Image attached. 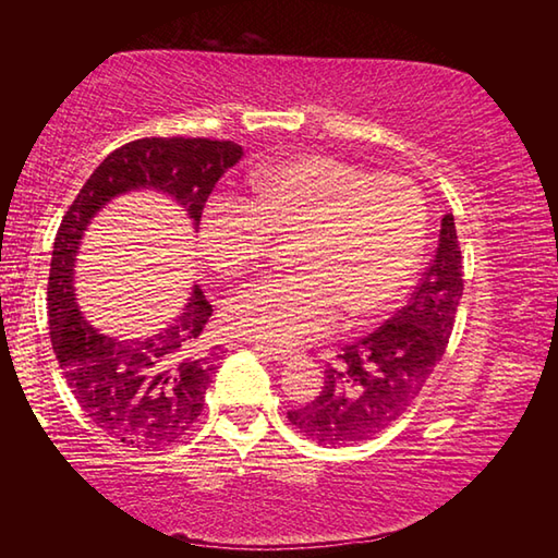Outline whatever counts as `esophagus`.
Returning <instances> with one entry per match:
<instances>
[{
    "instance_id": "1",
    "label": "esophagus",
    "mask_w": 558,
    "mask_h": 558,
    "mask_svg": "<svg viewBox=\"0 0 558 558\" xmlns=\"http://www.w3.org/2000/svg\"><path fill=\"white\" fill-rule=\"evenodd\" d=\"M256 349L263 356H268L278 364H288V362H292V359H298V352H290V349H278V347H268V344H256Z\"/></svg>"
}]
</instances>
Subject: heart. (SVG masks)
I'll use <instances>...</instances> for the list:
<instances>
[{
	"mask_svg": "<svg viewBox=\"0 0 558 558\" xmlns=\"http://www.w3.org/2000/svg\"><path fill=\"white\" fill-rule=\"evenodd\" d=\"M245 189V202L214 196L204 206V258L223 276H241L266 256L270 235H295L298 272L235 290L221 310L231 335L300 347L335 332L344 313L376 319L409 292L426 239V202L409 179L298 155L253 169Z\"/></svg>",
	"mask_w": 558,
	"mask_h": 558,
	"instance_id": "b5f03b06",
	"label": "heart"
}]
</instances>
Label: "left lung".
<instances>
[{
    "mask_svg": "<svg viewBox=\"0 0 558 558\" xmlns=\"http://www.w3.org/2000/svg\"><path fill=\"white\" fill-rule=\"evenodd\" d=\"M462 298V256L456 219L440 221L438 248L411 302L325 369L315 401L288 411L300 433L319 446H352L374 438L409 411L446 354Z\"/></svg>",
    "mask_w": 558,
    "mask_h": 558,
    "instance_id": "left-lung-1",
    "label": "left lung"
}]
</instances>
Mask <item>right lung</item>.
<instances>
[{
  "label": "right lung",
  "instance_id": "obj_1",
  "mask_svg": "<svg viewBox=\"0 0 558 558\" xmlns=\"http://www.w3.org/2000/svg\"><path fill=\"white\" fill-rule=\"evenodd\" d=\"M243 157L231 140L143 137L110 153L88 177L59 226L49 272V329L75 401L96 426L130 448L179 442L204 411L219 369V347H202L211 317L199 286L172 325L157 335L116 339L98 332L75 302L73 268L88 223L106 204L155 189L182 206L199 229L204 204L226 169Z\"/></svg>",
  "mask_w": 558,
  "mask_h": 558
}]
</instances>
